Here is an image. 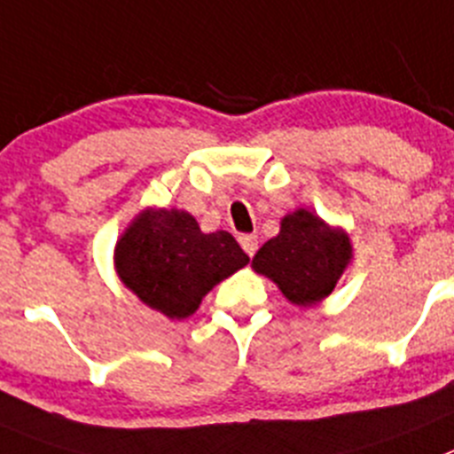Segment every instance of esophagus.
<instances>
[{"label":"esophagus","mask_w":454,"mask_h":454,"mask_svg":"<svg viewBox=\"0 0 454 454\" xmlns=\"http://www.w3.org/2000/svg\"><path fill=\"white\" fill-rule=\"evenodd\" d=\"M239 244H242V248L244 251L248 253V255H255V251H257V237L255 235H242L239 237Z\"/></svg>","instance_id":"1"}]
</instances>
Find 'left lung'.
Listing matches in <instances>:
<instances>
[{
  "label": "left lung",
  "instance_id": "left-lung-1",
  "mask_svg": "<svg viewBox=\"0 0 454 454\" xmlns=\"http://www.w3.org/2000/svg\"><path fill=\"white\" fill-rule=\"evenodd\" d=\"M353 260L346 231L298 207L285 215L280 232L255 253L251 267L278 285L289 303L312 308L330 296Z\"/></svg>",
  "mask_w": 454,
  "mask_h": 454
}]
</instances>
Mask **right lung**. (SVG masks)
<instances>
[{"instance_id":"add662e5","label":"right lung","mask_w":454,"mask_h":454,"mask_svg":"<svg viewBox=\"0 0 454 454\" xmlns=\"http://www.w3.org/2000/svg\"><path fill=\"white\" fill-rule=\"evenodd\" d=\"M247 264L248 255L231 232H203L190 212L176 207L142 210L115 247L121 283L151 309L178 321Z\"/></svg>"}]
</instances>
